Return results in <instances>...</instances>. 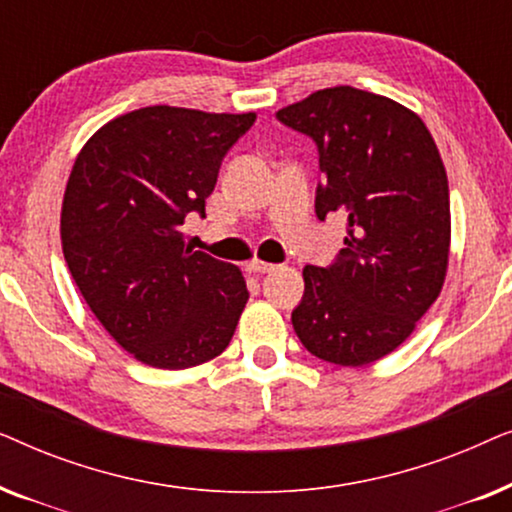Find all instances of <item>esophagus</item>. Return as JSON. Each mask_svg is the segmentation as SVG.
Instances as JSON below:
<instances>
[{
    "instance_id": "obj_1",
    "label": "esophagus",
    "mask_w": 512,
    "mask_h": 512,
    "mask_svg": "<svg viewBox=\"0 0 512 512\" xmlns=\"http://www.w3.org/2000/svg\"><path fill=\"white\" fill-rule=\"evenodd\" d=\"M249 272H254V275H268V272H272V270H277V265H272V263H263V261H251L249 265Z\"/></svg>"
}]
</instances>
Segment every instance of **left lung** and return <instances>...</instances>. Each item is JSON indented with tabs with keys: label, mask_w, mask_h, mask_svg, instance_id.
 <instances>
[{
	"label": "left lung",
	"mask_w": 512,
	"mask_h": 512,
	"mask_svg": "<svg viewBox=\"0 0 512 512\" xmlns=\"http://www.w3.org/2000/svg\"><path fill=\"white\" fill-rule=\"evenodd\" d=\"M317 144L314 212L347 219L326 268L305 265L293 331L317 359L366 366L401 345L443 289L450 188L422 118L389 97L324 88L277 111Z\"/></svg>",
	"instance_id": "obj_1"
}]
</instances>
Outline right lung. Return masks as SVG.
Wrapping results in <instances>:
<instances>
[{"instance_id":"obj_1","label":"right lung","mask_w":512,"mask_h":512,"mask_svg":"<svg viewBox=\"0 0 512 512\" xmlns=\"http://www.w3.org/2000/svg\"><path fill=\"white\" fill-rule=\"evenodd\" d=\"M256 114L144 107L83 146L62 200V254L111 338L146 366L219 356L249 300L240 268L184 242L221 163Z\"/></svg>"}]
</instances>
